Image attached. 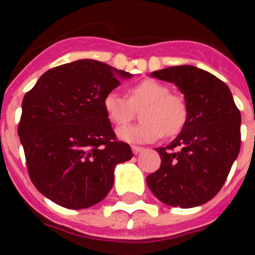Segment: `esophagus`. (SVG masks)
Listing matches in <instances>:
<instances>
[{"label":"esophagus","mask_w":255,"mask_h":255,"mask_svg":"<svg viewBox=\"0 0 255 255\" xmlns=\"http://www.w3.org/2000/svg\"><path fill=\"white\" fill-rule=\"evenodd\" d=\"M144 148L143 147H139V145H132V152L135 153V155H137V153H140V152L143 151Z\"/></svg>","instance_id":"1"}]
</instances>
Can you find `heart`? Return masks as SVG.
Instances as JSON below:
<instances>
[{"instance_id":"heart-1","label":"heart","mask_w":255,"mask_h":255,"mask_svg":"<svg viewBox=\"0 0 255 255\" xmlns=\"http://www.w3.org/2000/svg\"><path fill=\"white\" fill-rule=\"evenodd\" d=\"M143 123L120 128L118 135L128 143H152L167 136L177 135L188 120V104L181 95L172 94L170 88L153 79H145L128 91V99L115 91L103 98L107 119L118 127L126 126L140 110Z\"/></svg>"}]
</instances>
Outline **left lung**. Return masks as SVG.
I'll use <instances>...</instances> for the list:
<instances>
[{"label":"left lung","mask_w":255,"mask_h":255,"mask_svg":"<svg viewBox=\"0 0 255 255\" xmlns=\"http://www.w3.org/2000/svg\"><path fill=\"white\" fill-rule=\"evenodd\" d=\"M152 77L177 86L188 120L172 143L156 149L161 165L148 174L147 185L167 205H202L221 190L240 153L241 112L229 87L205 70L172 66Z\"/></svg>","instance_id":"1"}]
</instances>
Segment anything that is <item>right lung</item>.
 <instances>
[{
  "mask_svg": "<svg viewBox=\"0 0 255 255\" xmlns=\"http://www.w3.org/2000/svg\"><path fill=\"white\" fill-rule=\"evenodd\" d=\"M129 78L103 62L81 59L46 71L22 100L18 136L30 180L67 209L100 202L114 185V169L132 157L116 137L103 98Z\"/></svg>",
  "mask_w": 255,
  "mask_h": 255,
  "instance_id": "right-lung-1",
  "label": "right lung"
}]
</instances>
